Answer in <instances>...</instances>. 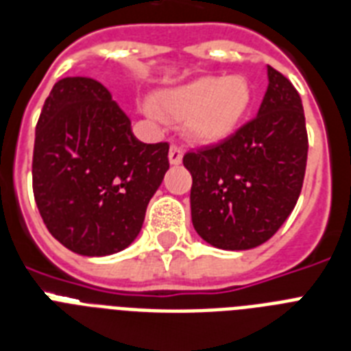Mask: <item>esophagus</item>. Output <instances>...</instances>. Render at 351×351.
<instances>
[{"mask_svg":"<svg viewBox=\"0 0 351 351\" xmlns=\"http://www.w3.org/2000/svg\"><path fill=\"white\" fill-rule=\"evenodd\" d=\"M182 156H184V149H182L180 144H171L169 147V162L173 166H178L182 162Z\"/></svg>","mask_w":351,"mask_h":351,"instance_id":"1","label":"esophagus"}]
</instances>
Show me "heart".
<instances>
[{
    "label": "heart",
    "mask_w": 351,
    "mask_h": 351,
    "mask_svg": "<svg viewBox=\"0 0 351 351\" xmlns=\"http://www.w3.org/2000/svg\"><path fill=\"white\" fill-rule=\"evenodd\" d=\"M250 104V84L241 75L202 77L156 95L158 113L184 121L198 142H218L238 128Z\"/></svg>",
    "instance_id": "heart-1"
}]
</instances>
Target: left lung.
Wrapping results in <instances>:
<instances>
[{
    "label": "left lung",
    "mask_w": 351,
    "mask_h": 351,
    "mask_svg": "<svg viewBox=\"0 0 351 351\" xmlns=\"http://www.w3.org/2000/svg\"><path fill=\"white\" fill-rule=\"evenodd\" d=\"M308 135L294 84L269 66L258 115L227 138L184 155L193 176L191 215L213 247L265 243L294 210L303 187Z\"/></svg>",
    "instance_id": "obj_1"
}]
</instances>
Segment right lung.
<instances>
[{
  "mask_svg": "<svg viewBox=\"0 0 351 351\" xmlns=\"http://www.w3.org/2000/svg\"><path fill=\"white\" fill-rule=\"evenodd\" d=\"M169 144H144L101 82L64 77L36 126L32 187L57 241L82 256L126 249L169 169Z\"/></svg>",
  "mask_w": 351,
  "mask_h": 351,
  "instance_id": "1",
  "label": "right lung"
}]
</instances>
